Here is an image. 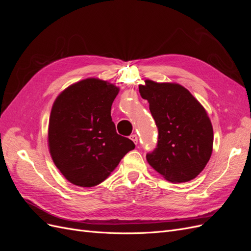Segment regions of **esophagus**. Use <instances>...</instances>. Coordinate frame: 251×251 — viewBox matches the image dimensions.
Returning a JSON list of instances; mask_svg holds the SVG:
<instances>
[{
	"instance_id": "obj_1",
	"label": "esophagus",
	"mask_w": 251,
	"mask_h": 251,
	"mask_svg": "<svg viewBox=\"0 0 251 251\" xmlns=\"http://www.w3.org/2000/svg\"><path fill=\"white\" fill-rule=\"evenodd\" d=\"M130 139H131L135 144H137V142H138L137 135H136V134H132V135L130 136Z\"/></svg>"
}]
</instances>
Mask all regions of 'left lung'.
<instances>
[{
	"instance_id": "8db88e82",
	"label": "left lung",
	"mask_w": 251,
	"mask_h": 251,
	"mask_svg": "<svg viewBox=\"0 0 251 251\" xmlns=\"http://www.w3.org/2000/svg\"><path fill=\"white\" fill-rule=\"evenodd\" d=\"M139 93L158 127L157 148L147 154L149 164L171 182L195 179L209 161L214 143L206 111L178 83L147 79Z\"/></svg>"
}]
</instances>
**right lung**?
<instances>
[{
  "label": "right lung",
  "instance_id": "right-lung-1",
  "mask_svg": "<svg viewBox=\"0 0 251 251\" xmlns=\"http://www.w3.org/2000/svg\"><path fill=\"white\" fill-rule=\"evenodd\" d=\"M119 88L98 78L73 83L52 105L48 146L52 160L72 184L92 187L115 170L134 142L116 132L112 103Z\"/></svg>",
  "mask_w": 251,
  "mask_h": 251
}]
</instances>
